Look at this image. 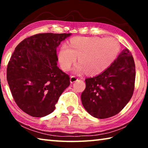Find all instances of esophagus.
Segmentation results:
<instances>
[{
    "label": "esophagus",
    "mask_w": 148,
    "mask_h": 148,
    "mask_svg": "<svg viewBox=\"0 0 148 148\" xmlns=\"http://www.w3.org/2000/svg\"><path fill=\"white\" fill-rule=\"evenodd\" d=\"M77 79H78V78H77L76 76H71V83H74V82L77 81Z\"/></svg>",
    "instance_id": "1"
}]
</instances>
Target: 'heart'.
Instances as JSON below:
<instances>
[{
  "label": "heart",
  "instance_id": "1",
  "mask_svg": "<svg viewBox=\"0 0 148 148\" xmlns=\"http://www.w3.org/2000/svg\"><path fill=\"white\" fill-rule=\"evenodd\" d=\"M119 42L112 37L77 36L72 38L69 45L63 44L60 49L59 60L64 71H69L77 60L76 70L86 71L88 74L102 73L112 64L120 51Z\"/></svg>",
  "mask_w": 148,
  "mask_h": 148
}]
</instances>
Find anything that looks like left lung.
Instances as JSON below:
<instances>
[{
	"instance_id": "obj_1",
	"label": "left lung",
	"mask_w": 148,
	"mask_h": 148,
	"mask_svg": "<svg viewBox=\"0 0 148 148\" xmlns=\"http://www.w3.org/2000/svg\"><path fill=\"white\" fill-rule=\"evenodd\" d=\"M135 77L133 57L125 49L102 73L86 79V87L81 95L85 109L99 119L117 114L133 95Z\"/></svg>"
}]
</instances>
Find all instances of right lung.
Masks as SVG:
<instances>
[{"instance_id":"1","label":"right lung","mask_w":148,"mask_h":148,"mask_svg":"<svg viewBox=\"0 0 148 148\" xmlns=\"http://www.w3.org/2000/svg\"><path fill=\"white\" fill-rule=\"evenodd\" d=\"M71 34H34L20 42L12 55L7 81L16 103L29 116L51 114L71 84L69 75L57 66V47Z\"/></svg>"}]
</instances>
